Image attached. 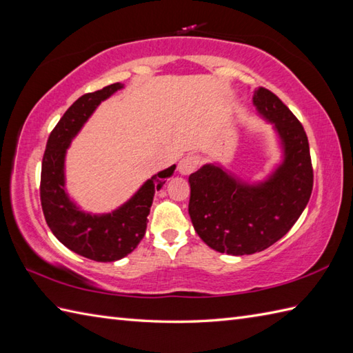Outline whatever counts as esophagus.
<instances>
[{
    "mask_svg": "<svg viewBox=\"0 0 353 353\" xmlns=\"http://www.w3.org/2000/svg\"><path fill=\"white\" fill-rule=\"evenodd\" d=\"M197 167H199V157L188 154V156H185L181 162H179L177 170L182 176H188V174H191V172L196 171Z\"/></svg>",
    "mask_w": 353,
    "mask_h": 353,
    "instance_id": "34e87169",
    "label": "esophagus"
}]
</instances>
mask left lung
<instances>
[{
    "label": "left lung",
    "mask_w": 353,
    "mask_h": 353,
    "mask_svg": "<svg viewBox=\"0 0 353 353\" xmlns=\"http://www.w3.org/2000/svg\"><path fill=\"white\" fill-rule=\"evenodd\" d=\"M253 106L273 125L282 153L267 179L244 181L219 162L205 163L188 179V212L197 235L211 249L234 256L279 241L312 192L310 144L302 124L268 89H254Z\"/></svg>",
    "instance_id": "1"
}]
</instances>
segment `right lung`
Returning a JSON list of instances; mask_svg holds the SVG:
<instances>
[{
  "label": "right lung",
  "mask_w": 353,
  "mask_h": 353,
  "mask_svg": "<svg viewBox=\"0 0 353 353\" xmlns=\"http://www.w3.org/2000/svg\"><path fill=\"white\" fill-rule=\"evenodd\" d=\"M123 88V83H114L74 101L50 133L42 159L41 205L45 221L65 247L97 262H114L137 249L145 235L154 192L176 170V165H171L153 174L112 212H86L70 197L65 186L66 150L100 103Z\"/></svg>",
  "instance_id": "obj_1"
}]
</instances>
